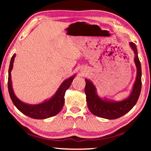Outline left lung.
<instances>
[{
  "label": "left lung",
  "mask_w": 151,
  "mask_h": 151,
  "mask_svg": "<svg viewBox=\"0 0 151 151\" xmlns=\"http://www.w3.org/2000/svg\"><path fill=\"white\" fill-rule=\"evenodd\" d=\"M129 46L133 51L134 63L137 68V76L131 93L127 98L120 101H115L106 98H101L97 93V88L93 83L85 78L84 88L86 102L91 113L97 116L108 119L119 118L133 109L139 98L142 88V69L135 44L130 42Z\"/></svg>",
  "instance_id": "1"
}]
</instances>
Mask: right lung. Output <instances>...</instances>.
Masks as SVG:
<instances>
[{"instance_id":"1","label":"right lung","mask_w":151,"mask_h":151,"mask_svg":"<svg viewBox=\"0 0 151 151\" xmlns=\"http://www.w3.org/2000/svg\"><path fill=\"white\" fill-rule=\"evenodd\" d=\"M15 57L16 54H14L12 57L9 72H8V91H9L10 98L15 106L23 114L34 119H47L57 115L63 109L64 103H65V92L71 86L76 74L64 80L63 83L58 88L55 93L51 98L45 100L44 102L39 103V104H29L18 99L14 93L13 87H12L11 71L13 69Z\"/></svg>"}]
</instances>
